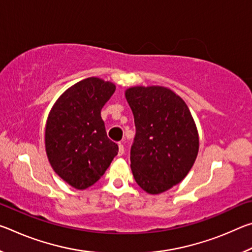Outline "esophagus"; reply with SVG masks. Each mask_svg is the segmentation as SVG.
I'll return each mask as SVG.
<instances>
[{
	"label": "esophagus",
	"mask_w": 252,
	"mask_h": 252,
	"mask_svg": "<svg viewBox=\"0 0 252 252\" xmlns=\"http://www.w3.org/2000/svg\"><path fill=\"white\" fill-rule=\"evenodd\" d=\"M125 153V147L122 143H119V156H122Z\"/></svg>",
	"instance_id": "obj_1"
}]
</instances>
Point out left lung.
I'll use <instances>...</instances> for the list:
<instances>
[{"instance_id":"8db88e82","label":"left lung","mask_w":252,"mask_h":252,"mask_svg":"<svg viewBox=\"0 0 252 252\" xmlns=\"http://www.w3.org/2000/svg\"><path fill=\"white\" fill-rule=\"evenodd\" d=\"M134 117L131 169L144 191L158 194L183 180L199 150L198 131L186 102L163 87L126 91Z\"/></svg>"}]
</instances>
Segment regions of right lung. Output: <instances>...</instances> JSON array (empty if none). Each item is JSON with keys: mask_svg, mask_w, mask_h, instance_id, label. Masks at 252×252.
Listing matches in <instances>:
<instances>
[{"mask_svg": "<svg viewBox=\"0 0 252 252\" xmlns=\"http://www.w3.org/2000/svg\"><path fill=\"white\" fill-rule=\"evenodd\" d=\"M114 91L113 83L88 78L67 89L49 114L46 155L54 171L75 189L94 185L118 155L101 118Z\"/></svg>", "mask_w": 252, "mask_h": 252, "instance_id": "right-lung-1", "label": "right lung"}]
</instances>
